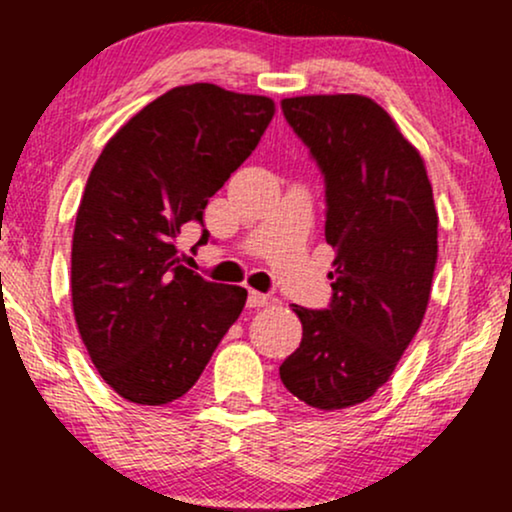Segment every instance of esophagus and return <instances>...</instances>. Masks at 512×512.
Returning a JSON list of instances; mask_svg holds the SVG:
<instances>
[{
  "instance_id": "34e87169",
  "label": "esophagus",
  "mask_w": 512,
  "mask_h": 512,
  "mask_svg": "<svg viewBox=\"0 0 512 512\" xmlns=\"http://www.w3.org/2000/svg\"><path fill=\"white\" fill-rule=\"evenodd\" d=\"M269 301H272V298H269L267 293H260V291H250L248 293V305H250V308H264V305H267Z\"/></svg>"
}]
</instances>
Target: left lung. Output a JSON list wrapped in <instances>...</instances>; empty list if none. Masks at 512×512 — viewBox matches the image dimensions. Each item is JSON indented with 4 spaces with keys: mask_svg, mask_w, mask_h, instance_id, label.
Instances as JSON below:
<instances>
[{
    "mask_svg": "<svg viewBox=\"0 0 512 512\" xmlns=\"http://www.w3.org/2000/svg\"><path fill=\"white\" fill-rule=\"evenodd\" d=\"M325 175L332 303L293 305L303 339L279 366L308 407L366 402L424 320L438 260V214L424 158L378 103L358 93L281 101Z\"/></svg>",
    "mask_w": 512,
    "mask_h": 512,
    "instance_id": "obj_1",
    "label": "left lung"
}]
</instances>
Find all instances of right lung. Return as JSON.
I'll return each instance as SVG.
<instances>
[{
  "instance_id": "1",
  "label": "right lung",
  "mask_w": 512,
  "mask_h": 512,
  "mask_svg": "<svg viewBox=\"0 0 512 512\" xmlns=\"http://www.w3.org/2000/svg\"><path fill=\"white\" fill-rule=\"evenodd\" d=\"M274 110L272 98L214 84L170 88L117 129L88 175L72 240L74 317L93 366L127 402L185 395L243 313L248 291L182 267L178 236L202 223Z\"/></svg>"
}]
</instances>
